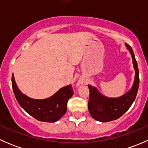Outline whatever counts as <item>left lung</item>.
<instances>
[{"label":"left lung","mask_w":148,"mask_h":148,"mask_svg":"<svg viewBox=\"0 0 148 148\" xmlns=\"http://www.w3.org/2000/svg\"><path fill=\"white\" fill-rule=\"evenodd\" d=\"M125 45L131 53L133 66L135 70L133 86L127 93L120 97L108 98L101 95L96 88L88 84L89 89L88 109L91 116L97 121L107 122L120 118L129 110L137 96L140 82L138 64L131 46L127 44Z\"/></svg>","instance_id":"obj_1"}]
</instances>
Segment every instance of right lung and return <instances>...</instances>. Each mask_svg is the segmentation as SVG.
<instances>
[{
	"instance_id": "obj_1",
	"label": "right lung",
	"mask_w": 148,
	"mask_h": 148,
	"mask_svg": "<svg viewBox=\"0 0 148 148\" xmlns=\"http://www.w3.org/2000/svg\"><path fill=\"white\" fill-rule=\"evenodd\" d=\"M12 87L21 107L37 120L46 122H56L65 114L67 102L74 94L71 85L62 87L55 95L45 99H34L23 95L17 87L13 74Z\"/></svg>"
}]
</instances>
